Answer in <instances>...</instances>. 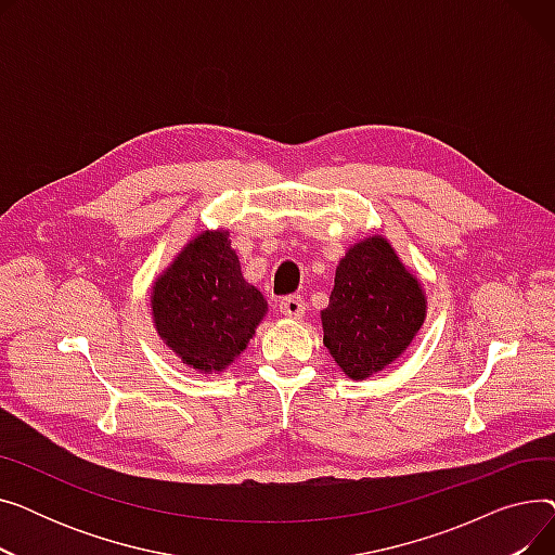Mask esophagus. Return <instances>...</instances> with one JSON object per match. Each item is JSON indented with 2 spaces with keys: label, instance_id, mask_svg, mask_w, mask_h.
<instances>
[{
  "label": "esophagus",
  "instance_id": "1",
  "mask_svg": "<svg viewBox=\"0 0 555 555\" xmlns=\"http://www.w3.org/2000/svg\"><path fill=\"white\" fill-rule=\"evenodd\" d=\"M279 308L289 319H301L306 314V304L301 297H285V299H281Z\"/></svg>",
  "mask_w": 555,
  "mask_h": 555
}]
</instances>
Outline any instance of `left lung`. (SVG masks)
Instances as JSON below:
<instances>
[{"mask_svg":"<svg viewBox=\"0 0 555 555\" xmlns=\"http://www.w3.org/2000/svg\"><path fill=\"white\" fill-rule=\"evenodd\" d=\"M425 317L421 281L375 233L339 260L328 308L322 310L324 346L344 375L360 383L406 351Z\"/></svg>","mask_w":555,"mask_h":555,"instance_id":"1","label":"left lung"}]
</instances>
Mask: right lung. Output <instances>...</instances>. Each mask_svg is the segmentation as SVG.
<instances>
[{
    "label": "right lung",
    "instance_id": "obj_1",
    "mask_svg": "<svg viewBox=\"0 0 555 555\" xmlns=\"http://www.w3.org/2000/svg\"><path fill=\"white\" fill-rule=\"evenodd\" d=\"M151 310L157 335L186 366L220 373L245 351L268 301L245 281L229 231L207 229L155 279Z\"/></svg>",
    "mask_w": 555,
    "mask_h": 555
}]
</instances>
